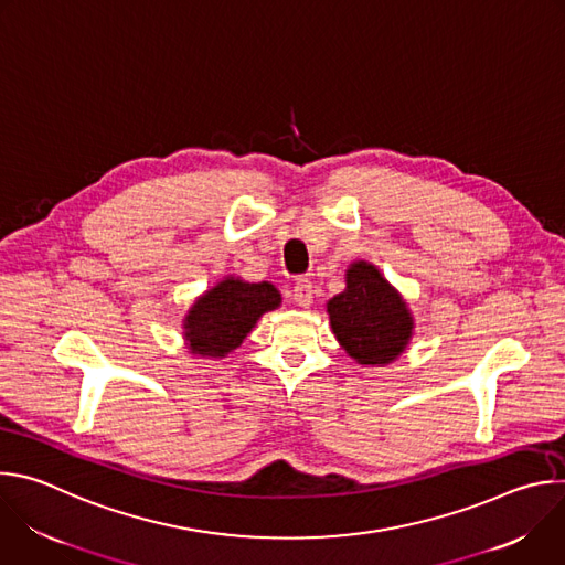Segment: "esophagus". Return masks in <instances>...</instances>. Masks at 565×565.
<instances>
[{"mask_svg": "<svg viewBox=\"0 0 565 565\" xmlns=\"http://www.w3.org/2000/svg\"><path fill=\"white\" fill-rule=\"evenodd\" d=\"M292 301L301 308H308L312 303V284L308 279H299L292 288Z\"/></svg>", "mask_w": 565, "mask_h": 565, "instance_id": "esophagus-1", "label": "esophagus"}]
</instances>
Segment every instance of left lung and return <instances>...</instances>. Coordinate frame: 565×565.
Instances as JSON below:
<instances>
[{
    "label": "left lung",
    "mask_w": 565,
    "mask_h": 565,
    "mask_svg": "<svg viewBox=\"0 0 565 565\" xmlns=\"http://www.w3.org/2000/svg\"><path fill=\"white\" fill-rule=\"evenodd\" d=\"M340 347L366 366H384L407 351L414 317L407 301L369 262H353L347 288L327 303Z\"/></svg>",
    "instance_id": "obj_1"
}]
</instances>
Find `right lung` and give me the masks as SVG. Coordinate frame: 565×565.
<instances>
[{
	"label": "right lung",
	"instance_id": "right-lung-1",
	"mask_svg": "<svg viewBox=\"0 0 565 565\" xmlns=\"http://www.w3.org/2000/svg\"><path fill=\"white\" fill-rule=\"evenodd\" d=\"M281 303L279 290L268 284H248L225 277L205 290L183 319V338L192 355L225 358L241 347L257 319Z\"/></svg>",
	"mask_w": 565,
	"mask_h": 565
}]
</instances>
